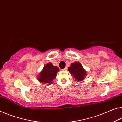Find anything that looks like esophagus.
Instances as JSON below:
<instances>
[{
	"label": "esophagus",
	"mask_w": 122,
	"mask_h": 122,
	"mask_svg": "<svg viewBox=\"0 0 122 122\" xmlns=\"http://www.w3.org/2000/svg\"><path fill=\"white\" fill-rule=\"evenodd\" d=\"M67 67H65L64 69H63V70L65 71H67Z\"/></svg>",
	"instance_id": "34e87169"
}]
</instances>
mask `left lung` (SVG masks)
Returning a JSON list of instances; mask_svg holds the SVG:
<instances>
[{"mask_svg":"<svg viewBox=\"0 0 122 122\" xmlns=\"http://www.w3.org/2000/svg\"><path fill=\"white\" fill-rule=\"evenodd\" d=\"M68 70L71 75L74 77L76 81H83L86 76V71L83 69V66L79 62L72 63L68 68Z\"/></svg>","mask_w":122,"mask_h":122,"instance_id":"left-lung-1","label":"left lung"}]
</instances>
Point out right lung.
<instances>
[{
  "label": "right lung",
  "instance_id": "1",
  "mask_svg": "<svg viewBox=\"0 0 122 122\" xmlns=\"http://www.w3.org/2000/svg\"><path fill=\"white\" fill-rule=\"evenodd\" d=\"M58 71H59L58 67L53 66L51 63H47L44 66L37 79L41 83L51 84L53 82V80L56 78Z\"/></svg>",
  "mask_w": 122,
  "mask_h": 122
}]
</instances>
